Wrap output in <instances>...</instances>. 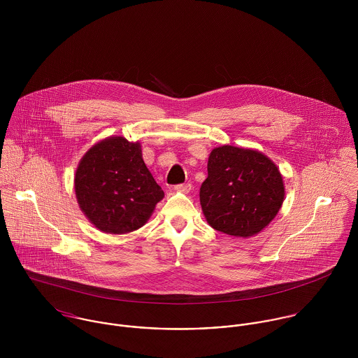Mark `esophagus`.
<instances>
[{
  "label": "esophagus",
  "instance_id": "obj_1",
  "mask_svg": "<svg viewBox=\"0 0 358 358\" xmlns=\"http://www.w3.org/2000/svg\"><path fill=\"white\" fill-rule=\"evenodd\" d=\"M175 190H178V192H182V193H185V194H187L190 190H192V185L190 183H183V185H178L176 187H175Z\"/></svg>",
  "mask_w": 358,
  "mask_h": 358
}]
</instances>
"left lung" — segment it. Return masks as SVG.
Returning <instances> with one entry per match:
<instances>
[{"label":"left lung","mask_w":358,"mask_h":358,"mask_svg":"<svg viewBox=\"0 0 358 358\" xmlns=\"http://www.w3.org/2000/svg\"><path fill=\"white\" fill-rule=\"evenodd\" d=\"M284 194L282 176L264 154L234 146L209 154L200 203L215 230L236 237L257 234L274 219Z\"/></svg>","instance_id":"8db88e82"}]
</instances>
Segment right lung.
Returning a JSON list of instances; mask_svg holds the SVG:
<instances>
[{
  "label": "right lung",
  "mask_w": 358,
  "mask_h": 358,
  "mask_svg": "<svg viewBox=\"0 0 358 358\" xmlns=\"http://www.w3.org/2000/svg\"><path fill=\"white\" fill-rule=\"evenodd\" d=\"M74 187L87 217L110 234L142 227L164 197L142 158L141 145L121 136L90 149L78 164Z\"/></svg>",
  "instance_id": "right-lung-1"
}]
</instances>
